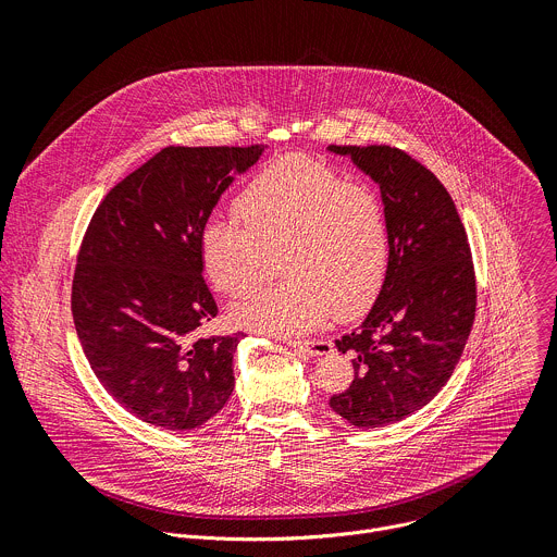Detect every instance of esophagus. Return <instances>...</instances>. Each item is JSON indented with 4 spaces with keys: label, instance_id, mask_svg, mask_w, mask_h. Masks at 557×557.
<instances>
[{
    "label": "esophagus",
    "instance_id": "1",
    "mask_svg": "<svg viewBox=\"0 0 557 557\" xmlns=\"http://www.w3.org/2000/svg\"><path fill=\"white\" fill-rule=\"evenodd\" d=\"M284 344H288L290 348H299L312 357H324L333 352V344L326 339H284Z\"/></svg>",
    "mask_w": 557,
    "mask_h": 557
}]
</instances>
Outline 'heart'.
I'll return each mask as SVG.
<instances>
[{
    "label": "heart",
    "mask_w": 557,
    "mask_h": 557,
    "mask_svg": "<svg viewBox=\"0 0 557 557\" xmlns=\"http://www.w3.org/2000/svg\"><path fill=\"white\" fill-rule=\"evenodd\" d=\"M243 220L209 218L198 237L202 267L226 295H245L277 251L284 282L235 304L233 320L271 335L322 326L335 312L355 317L379 297L389 264V226L381 196L306 156L260 168L235 198Z\"/></svg>",
    "instance_id": "b5f03b06"
}]
</instances>
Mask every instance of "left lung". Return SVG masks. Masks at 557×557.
<instances>
[{"instance_id": "obj_1", "label": "left lung", "mask_w": 557, "mask_h": 557, "mask_svg": "<svg viewBox=\"0 0 557 557\" xmlns=\"http://www.w3.org/2000/svg\"><path fill=\"white\" fill-rule=\"evenodd\" d=\"M370 176L385 205L389 264L359 331L337 339L355 379L331 408L350 425L383 428L428 406L451 376L475 314L467 233L441 181L389 145H331Z\"/></svg>"}]
</instances>
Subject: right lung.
<instances>
[{
  "mask_svg": "<svg viewBox=\"0 0 557 557\" xmlns=\"http://www.w3.org/2000/svg\"><path fill=\"white\" fill-rule=\"evenodd\" d=\"M264 145L165 147L103 198L72 280V317L101 385L136 419L196 430L233 392L243 333L194 337L218 314L198 237Z\"/></svg>",
  "mask_w": 557,
  "mask_h": 557,
  "instance_id": "add662e5",
  "label": "right lung"
}]
</instances>
